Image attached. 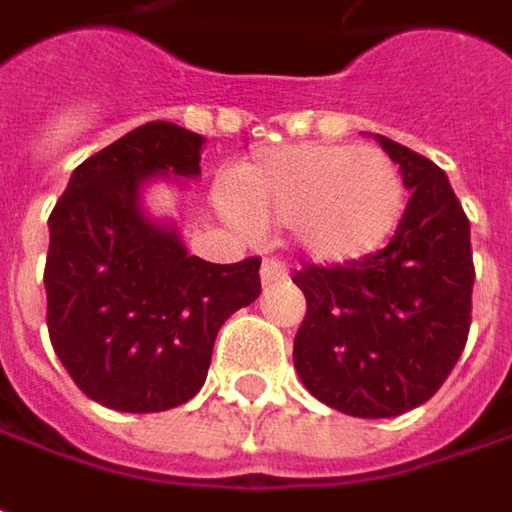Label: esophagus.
Wrapping results in <instances>:
<instances>
[{
    "instance_id": "34e87169",
    "label": "esophagus",
    "mask_w": 512,
    "mask_h": 512,
    "mask_svg": "<svg viewBox=\"0 0 512 512\" xmlns=\"http://www.w3.org/2000/svg\"><path fill=\"white\" fill-rule=\"evenodd\" d=\"M286 263H280L275 257H269V260H263V269H260V280H263V286H272V283H280V280H286Z\"/></svg>"
}]
</instances>
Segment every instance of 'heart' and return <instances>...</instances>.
Listing matches in <instances>:
<instances>
[{"instance_id":"heart-1","label":"heart","mask_w":512,"mask_h":512,"mask_svg":"<svg viewBox=\"0 0 512 512\" xmlns=\"http://www.w3.org/2000/svg\"><path fill=\"white\" fill-rule=\"evenodd\" d=\"M252 229H295L303 252L349 263L387 243L404 214V183L381 151L306 143L269 151L232 183Z\"/></svg>"}]
</instances>
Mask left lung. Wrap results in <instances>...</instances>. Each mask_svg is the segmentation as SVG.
I'll list each match as a JSON object with an SVG mask.
<instances>
[{"instance_id":"left-lung-1","label":"left lung","mask_w":512,"mask_h":512,"mask_svg":"<svg viewBox=\"0 0 512 512\" xmlns=\"http://www.w3.org/2000/svg\"><path fill=\"white\" fill-rule=\"evenodd\" d=\"M401 166L407 209L375 255L295 275L306 318L295 335L303 387L332 410L392 418L430 401L470 335V220L433 160L378 137Z\"/></svg>"}]
</instances>
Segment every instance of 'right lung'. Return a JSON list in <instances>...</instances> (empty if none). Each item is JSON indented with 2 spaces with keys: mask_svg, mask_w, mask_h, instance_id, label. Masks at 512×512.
<instances>
[{
  "mask_svg": "<svg viewBox=\"0 0 512 512\" xmlns=\"http://www.w3.org/2000/svg\"><path fill=\"white\" fill-rule=\"evenodd\" d=\"M203 137L145 123L79 163L48 217V335L91 401L163 412L194 398L217 329L260 295V257L209 263L151 223L140 186L200 174Z\"/></svg>",
  "mask_w": 512,
  "mask_h": 512,
  "instance_id": "add662e5",
  "label": "right lung"
}]
</instances>
